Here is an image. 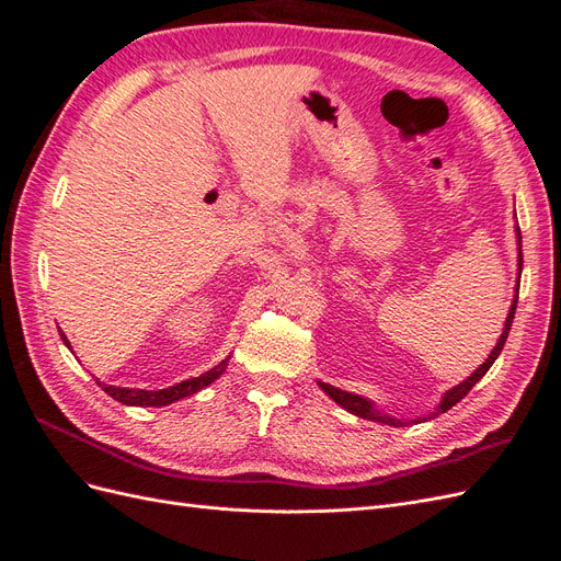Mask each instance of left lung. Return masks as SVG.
Listing matches in <instances>:
<instances>
[{
  "label": "left lung",
  "mask_w": 561,
  "mask_h": 561,
  "mask_svg": "<svg viewBox=\"0 0 561 561\" xmlns=\"http://www.w3.org/2000/svg\"><path fill=\"white\" fill-rule=\"evenodd\" d=\"M517 243H519V274H522V233H519V227H517ZM517 295H519V280H517V287H515V299H513V307H511V313H507V318H505V328H503V334H501V339L496 342V346H494V351L489 353V358L472 371V375L466 379V381H461L458 386H454L451 390H447V393L443 396V400H439V404H437V410L433 412V414H428V419H433V416H437V414H445L447 410H451V407L456 404V402H461L466 396H468V390L478 383L486 371H489V367L494 365V360L499 358L501 355V351H503V344H505V339H507V332H511V325H513V318H515V309H517ZM318 386L325 390V393L336 402V404H342L346 412H351V414H355V416H360V419H367V421H377V423H386V426H396V428H400V426H407V423H421V421H426V419H414V421H402V419H396V416H388V414H383V412H379L375 404H371L367 398H360V396H355V393H348V390H342V388H334V386H330V383H322V381H318Z\"/></svg>",
  "instance_id": "1"
}]
</instances>
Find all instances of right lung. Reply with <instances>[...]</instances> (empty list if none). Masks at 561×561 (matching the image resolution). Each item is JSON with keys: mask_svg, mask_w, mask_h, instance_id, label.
<instances>
[{"mask_svg": "<svg viewBox=\"0 0 561 561\" xmlns=\"http://www.w3.org/2000/svg\"><path fill=\"white\" fill-rule=\"evenodd\" d=\"M62 342L67 348H72L70 342H67V336L62 334V330H58ZM229 365V358L222 360L219 365H215L213 369H208L206 375L201 377H194V379H186V381H180L171 388H161V390H142V388H118V386H107V383H100L98 379V386L105 390V393L110 398H114L116 402L122 404H130V407H165V404H173L175 400H182V398H190L194 393H198L201 388L210 386L217 377H222V371L227 369Z\"/></svg>", "mask_w": 561, "mask_h": 561, "instance_id": "add662e5", "label": "right lung"}]
</instances>
